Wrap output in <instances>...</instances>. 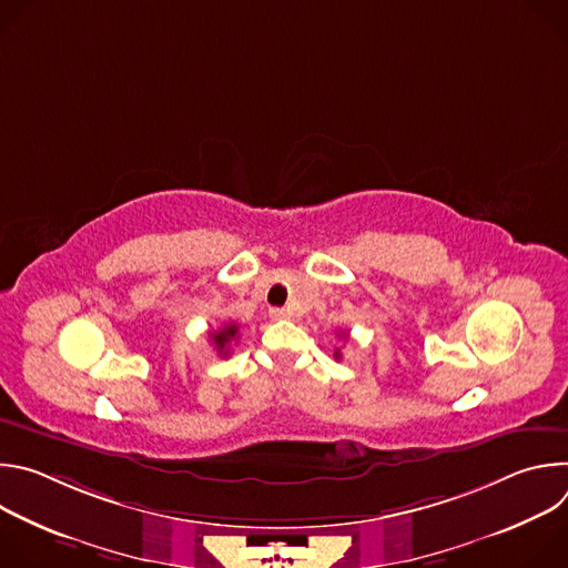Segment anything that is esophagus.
<instances>
[{"mask_svg": "<svg viewBox=\"0 0 568 568\" xmlns=\"http://www.w3.org/2000/svg\"><path fill=\"white\" fill-rule=\"evenodd\" d=\"M270 316H272L274 321H281V318H290V312H287L285 307H272V310H270Z\"/></svg>", "mask_w": 568, "mask_h": 568, "instance_id": "34e87169", "label": "esophagus"}]
</instances>
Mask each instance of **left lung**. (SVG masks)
Listing matches in <instances>:
<instances>
[{
	"mask_svg": "<svg viewBox=\"0 0 568 568\" xmlns=\"http://www.w3.org/2000/svg\"><path fill=\"white\" fill-rule=\"evenodd\" d=\"M335 357H337V359H342V353H339V348L335 351Z\"/></svg>",
	"mask_w": 568,
	"mask_h": 568,
	"instance_id": "left-lung-1",
	"label": "left lung"
}]
</instances>
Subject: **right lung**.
I'll use <instances>...</instances> for the list:
<instances>
[{"label": "right lung", "mask_w": 568, "mask_h": 568, "mask_svg": "<svg viewBox=\"0 0 568 568\" xmlns=\"http://www.w3.org/2000/svg\"><path fill=\"white\" fill-rule=\"evenodd\" d=\"M235 337H237V326H235V323H226L224 328L211 333V342H213V346L217 348V353H220L222 357L229 355V344H231Z\"/></svg>", "instance_id": "add662e5"}]
</instances>
